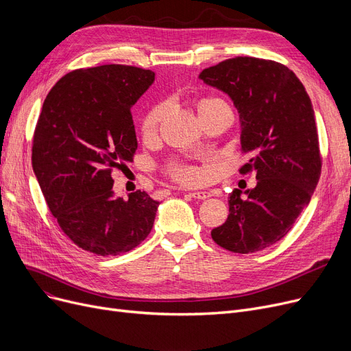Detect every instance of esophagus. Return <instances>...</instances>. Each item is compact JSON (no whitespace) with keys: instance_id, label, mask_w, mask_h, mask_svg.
<instances>
[{"instance_id":"obj_1","label":"esophagus","mask_w":351,"mask_h":351,"mask_svg":"<svg viewBox=\"0 0 351 351\" xmlns=\"http://www.w3.org/2000/svg\"><path fill=\"white\" fill-rule=\"evenodd\" d=\"M189 196L193 199H199V200H205L209 199L212 195L210 192H204V191H195V192H189Z\"/></svg>"}]
</instances>
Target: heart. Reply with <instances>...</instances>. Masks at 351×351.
Segmentation results:
<instances>
[{
    "mask_svg": "<svg viewBox=\"0 0 351 351\" xmlns=\"http://www.w3.org/2000/svg\"><path fill=\"white\" fill-rule=\"evenodd\" d=\"M217 105H223V102L216 99V98L204 99V101H200L197 105V112L200 115ZM163 115H165V105L163 104L155 105L149 110H147L142 119V123H141V131L145 138H152L156 135L159 123H160ZM166 172H168V175L172 179H175L179 183H183V185H196V183H200L205 178L204 172L195 168V166L185 165L180 162H171L168 166H166Z\"/></svg>",
    "mask_w": 351,
    "mask_h": 351,
    "instance_id": "heart-1",
    "label": "heart"
}]
</instances>
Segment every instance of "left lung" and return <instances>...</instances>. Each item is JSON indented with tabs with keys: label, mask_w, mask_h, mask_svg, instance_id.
<instances>
[{
	"label": "left lung",
	"mask_w": 351,
	"mask_h": 351,
	"mask_svg": "<svg viewBox=\"0 0 351 351\" xmlns=\"http://www.w3.org/2000/svg\"><path fill=\"white\" fill-rule=\"evenodd\" d=\"M206 85L225 92L241 121V143L250 160L241 173L257 185L234 189L226 222L213 241L234 253L263 250L283 239L308 205L322 172L315 110L307 92L283 64L236 57L200 72Z\"/></svg>",
	"instance_id": "8db88e82"
}]
</instances>
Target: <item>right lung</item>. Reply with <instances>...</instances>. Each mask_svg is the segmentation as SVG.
<instances>
[{"label":"right lung","mask_w":351,"mask_h":351,"mask_svg":"<svg viewBox=\"0 0 351 351\" xmlns=\"http://www.w3.org/2000/svg\"><path fill=\"white\" fill-rule=\"evenodd\" d=\"M155 72L101 65L64 75L47 95L32 141V169L47 205L78 247L117 256L152 230L159 202L136 191L114 196L112 171L134 162L131 108Z\"/></svg>","instance_id":"obj_1"}]
</instances>
